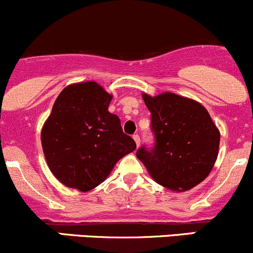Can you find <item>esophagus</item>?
I'll list each match as a JSON object with an SVG mask.
<instances>
[{
    "instance_id": "1",
    "label": "esophagus",
    "mask_w": 253,
    "mask_h": 253,
    "mask_svg": "<svg viewBox=\"0 0 253 253\" xmlns=\"http://www.w3.org/2000/svg\"><path fill=\"white\" fill-rule=\"evenodd\" d=\"M134 139V142H135V145H137V148L139 147V144H140V138H139V135L138 134H133V137H132Z\"/></svg>"
}]
</instances>
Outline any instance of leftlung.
<instances>
[{
    "label": "left lung",
    "mask_w": 253,
    "mask_h": 253,
    "mask_svg": "<svg viewBox=\"0 0 253 253\" xmlns=\"http://www.w3.org/2000/svg\"><path fill=\"white\" fill-rule=\"evenodd\" d=\"M151 114L155 145L137 150V158L156 183L185 191L201 183L217 160L220 134L200 103L171 92L143 94Z\"/></svg>",
    "instance_id": "obj_1"
}]
</instances>
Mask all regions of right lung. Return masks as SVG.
<instances>
[{"mask_svg": "<svg viewBox=\"0 0 253 253\" xmlns=\"http://www.w3.org/2000/svg\"><path fill=\"white\" fill-rule=\"evenodd\" d=\"M111 99L94 81L70 84L55 99L42 127L41 143L49 169L66 187L93 189L135 149L119 116L109 113Z\"/></svg>", "mask_w": 253, "mask_h": 253, "instance_id": "obj_1", "label": "right lung"}]
</instances>
